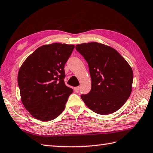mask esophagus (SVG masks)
<instances>
[{"instance_id":"obj_1","label":"esophagus","mask_w":153,"mask_h":153,"mask_svg":"<svg viewBox=\"0 0 153 153\" xmlns=\"http://www.w3.org/2000/svg\"><path fill=\"white\" fill-rule=\"evenodd\" d=\"M74 91L75 92H78L79 91V87L77 86V87H75V88H74Z\"/></svg>"}]
</instances>
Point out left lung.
Wrapping results in <instances>:
<instances>
[{
  "mask_svg": "<svg viewBox=\"0 0 153 153\" xmlns=\"http://www.w3.org/2000/svg\"><path fill=\"white\" fill-rule=\"evenodd\" d=\"M76 49L88 62L91 78V91L81 95L82 100L97 114L117 111L132 91V68L117 51L105 44L83 43Z\"/></svg>",
  "mask_w": 153,
  "mask_h": 153,
  "instance_id": "8db88e82",
  "label": "left lung"
}]
</instances>
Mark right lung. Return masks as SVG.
Masks as SVG:
<instances>
[{"mask_svg": "<svg viewBox=\"0 0 153 153\" xmlns=\"http://www.w3.org/2000/svg\"><path fill=\"white\" fill-rule=\"evenodd\" d=\"M75 46L44 45L30 55L20 68L18 84L21 101L34 118L49 121L61 114L73 89L64 83V65Z\"/></svg>", "mask_w": 153, "mask_h": 153, "instance_id": "obj_1", "label": "right lung"}]
</instances>
